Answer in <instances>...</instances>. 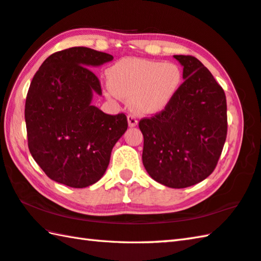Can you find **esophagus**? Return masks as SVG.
Masks as SVG:
<instances>
[{
    "instance_id": "1",
    "label": "esophagus",
    "mask_w": 261,
    "mask_h": 261,
    "mask_svg": "<svg viewBox=\"0 0 261 261\" xmlns=\"http://www.w3.org/2000/svg\"><path fill=\"white\" fill-rule=\"evenodd\" d=\"M127 123H129V126H131V127L136 126V125L138 124V120H137V117H136L135 115L129 114V115H127Z\"/></svg>"
}]
</instances>
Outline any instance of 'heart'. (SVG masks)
Returning <instances> with one entry per match:
<instances>
[{"label":"heart","instance_id":"obj_1","mask_svg":"<svg viewBox=\"0 0 261 261\" xmlns=\"http://www.w3.org/2000/svg\"><path fill=\"white\" fill-rule=\"evenodd\" d=\"M109 79L111 94L131 99L138 113L155 115L175 98L185 76L175 63L129 58L112 66Z\"/></svg>","mask_w":261,"mask_h":261}]
</instances>
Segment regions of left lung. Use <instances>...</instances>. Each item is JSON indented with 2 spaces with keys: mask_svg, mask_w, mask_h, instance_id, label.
Here are the masks:
<instances>
[{
  "mask_svg": "<svg viewBox=\"0 0 261 261\" xmlns=\"http://www.w3.org/2000/svg\"><path fill=\"white\" fill-rule=\"evenodd\" d=\"M185 83L166 109L141 119L142 163L155 181L182 189L215 170L227 135L225 93L205 65L191 55H174Z\"/></svg>",
  "mask_w": 261,
  "mask_h": 261,
  "instance_id": "8db88e82",
  "label": "left lung"
}]
</instances>
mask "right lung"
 <instances>
[{
    "instance_id": "obj_1",
    "label": "right lung",
    "mask_w": 261,
    "mask_h": 261,
    "mask_svg": "<svg viewBox=\"0 0 261 261\" xmlns=\"http://www.w3.org/2000/svg\"><path fill=\"white\" fill-rule=\"evenodd\" d=\"M112 60L88 47L66 48L49 55L30 83L24 106L29 151L55 182L86 188L100 180L127 129L125 114L91 105L101 88L89 68Z\"/></svg>"
}]
</instances>
